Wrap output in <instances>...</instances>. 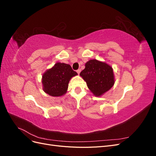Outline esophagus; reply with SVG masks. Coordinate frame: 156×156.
I'll return each instance as SVG.
<instances>
[{"instance_id": "1", "label": "esophagus", "mask_w": 156, "mask_h": 156, "mask_svg": "<svg viewBox=\"0 0 156 156\" xmlns=\"http://www.w3.org/2000/svg\"><path fill=\"white\" fill-rule=\"evenodd\" d=\"M81 69H78L77 70V73L78 74H79V73H80V72H81Z\"/></svg>"}]
</instances>
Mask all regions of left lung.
<instances>
[{
    "mask_svg": "<svg viewBox=\"0 0 156 156\" xmlns=\"http://www.w3.org/2000/svg\"><path fill=\"white\" fill-rule=\"evenodd\" d=\"M80 76L86 81L88 88L96 96H101L109 90L115 82L112 68L106 62L96 59L88 61Z\"/></svg>",
    "mask_w": 156,
    "mask_h": 156,
    "instance_id": "1",
    "label": "left lung"
}]
</instances>
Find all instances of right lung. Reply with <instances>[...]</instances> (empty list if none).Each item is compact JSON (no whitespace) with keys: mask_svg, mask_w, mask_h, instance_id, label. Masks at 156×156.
I'll list each match as a JSON object with an SVG mask.
<instances>
[{"mask_svg":"<svg viewBox=\"0 0 156 156\" xmlns=\"http://www.w3.org/2000/svg\"><path fill=\"white\" fill-rule=\"evenodd\" d=\"M77 75L70 65L56 62L42 75L43 90L51 96H62L67 92L70 79Z\"/></svg>","mask_w":156,"mask_h":156,"instance_id":"obj_1","label":"right lung"}]
</instances>
